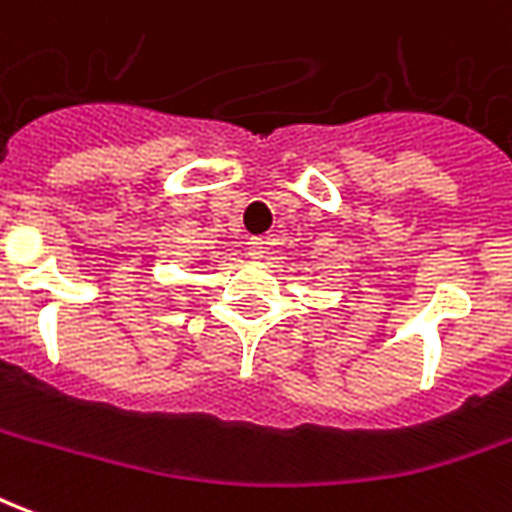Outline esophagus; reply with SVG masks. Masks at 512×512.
Returning a JSON list of instances; mask_svg holds the SVG:
<instances>
[{
    "instance_id": "1",
    "label": "esophagus",
    "mask_w": 512,
    "mask_h": 512,
    "mask_svg": "<svg viewBox=\"0 0 512 512\" xmlns=\"http://www.w3.org/2000/svg\"><path fill=\"white\" fill-rule=\"evenodd\" d=\"M248 253H250V256H253V259H262L264 253H267V239H262V237H250Z\"/></svg>"
}]
</instances>
